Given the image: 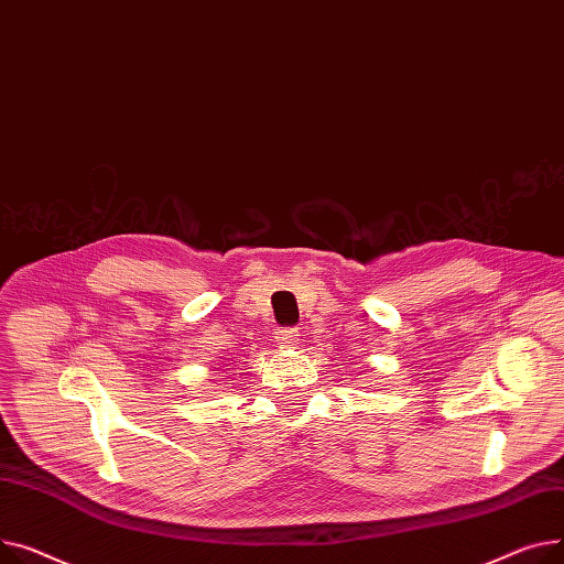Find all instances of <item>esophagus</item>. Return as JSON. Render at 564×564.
<instances>
[{
    "mask_svg": "<svg viewBox=\"0 0 564 564\" xmlns=\"http://www.w3.org/2000/svg\"><path fill=\"white\" fill-rule=\"evenodd\" d=\"M278 341L284 348H297V346H301V341H303V335H301V329H297V327H286V329H282V333L278 335Z\"/></svg>",
    "mask_w": 564,
    "mask_h": 564,
    "instance_id": "esophagus-1",
    "label": "esophagus"
}]
</instances>
